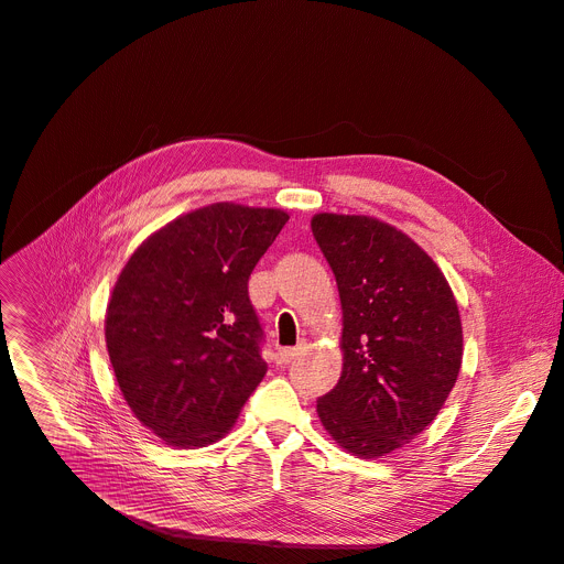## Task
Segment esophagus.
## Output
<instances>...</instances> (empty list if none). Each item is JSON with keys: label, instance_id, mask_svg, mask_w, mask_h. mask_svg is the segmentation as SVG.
<instances>
[{"label": "esophagus", "instance_id": "obj_1", "mask_svg": "<svg viewBox=\"0 0 564 564\" xmlns=\"http://www.w3.org/2000/svg\"><path fill=\"white\" fill-rule=\"evenodd\" d=\"M299 351L301 348H280V351L275 354V360H278V365H289L293 358L299 356Z\"/></svg>", "mask_w": 564, "mask_h": 564}]
</instances>
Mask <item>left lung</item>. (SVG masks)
Listing matches in <instances>:
<instances>
[{
	"instance_id": "left-lung-1",
	"label": "left lung",
	"mask_w": 564,
	"mask_h": 564,
	"mask_svg": "<svg viewBox=\"0 0 564 564\" xmlns=\"http://www.w3.org/2000/svg\"><path fill=\"white\" fill-rule=\"evenodd\" d=\"M312 231L341 301V377L316 413L339 447L381 459L422 434L457 383V299L438 263L379 218L316 213Z\"/></svg>"
}]
</instances>
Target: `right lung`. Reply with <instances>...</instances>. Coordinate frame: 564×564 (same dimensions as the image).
Returning <instances> with one entry per match:
<instances>
[{"instance_id": "obj_1", "label": "right lung", "mask_w": 564, "mask_h": 564, "mask_svg": "<svg viewBox=\"0 0 564 564\" xmlns=\"http://www.w3.org/2000/svg\"><path fill=\"white\" fill-rule=\"evenodd\" d=\"M289 220L218 202L153 231L130 254L105 312L119 390L172 447L220 441L265 373L248 280Z\"/></svg>"}]
</instances>
